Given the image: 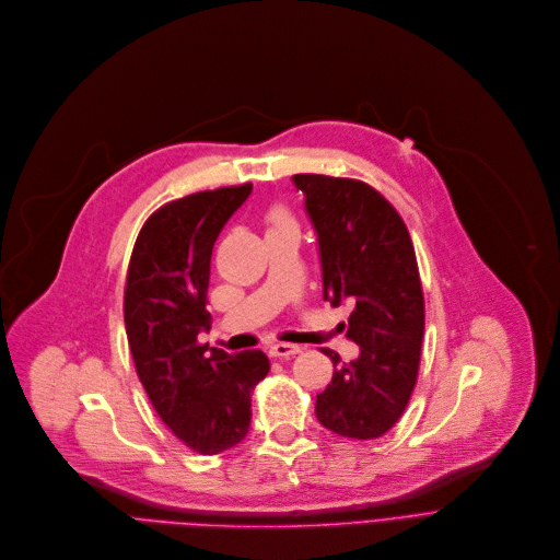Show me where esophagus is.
Masks as SVG:
<instances>
[{"label":"esophagus","mask_w":560,"mask_h":560,"mask_svg":"<svg viewBox=\"0 0 560 560\" xmlns=\"http://www.w3.org/2000/svg\"><path fill=\"white\" fill-rule=\"evenodd\" d=\"M269 353H271V358H291V355L300 353V347L289 345V342H276L269 347Z\"/></svg>","instance_id":"esophagus-1"}]
</instances>
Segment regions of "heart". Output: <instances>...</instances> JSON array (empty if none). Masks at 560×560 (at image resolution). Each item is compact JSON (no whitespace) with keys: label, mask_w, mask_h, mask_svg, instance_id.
Returning a JSON list of instances; mask_svg holds the SVG:
<instances>
[{"label":"heart","mask_w":560,"mask_h":560,"mask_svg":"<svg viewBox=\"0 0 560 560\" xmlns=\"http://www.w3.org/2000/svg\"><path fill=\"white\" fill-rule=\"evenodd\" d=\"M265 220H267L269 230H273V228H282V225H293V218H291L289 209H287V207H282V205H273V207L267 211Z\"/></svg>","instance_id":"heart-1"}]
</instances>
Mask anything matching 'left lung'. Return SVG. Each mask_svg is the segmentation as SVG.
I'll use <instances>...</instances> for the list:
<instances>
[{
    "label": "left lung",
    "mask_w": 560,
    "mask_h": 560,
    "mask_svg": "<svg viewBox=\"0 0 560 560\" xmlns=\"http://www.w3.org/2000/svg\"><path fill=\"white\" fill-rule=\"evenodd\" d=\"M317 232L324 300L355 304L347 338L360 358L332 360L317 395L324 428L349 439H377L404 415L417 384L423 340V291L415 247L397 209L355 178L295 174Z\"/></svg>",
    "instance_id": "obj_1"
}]
</instances>
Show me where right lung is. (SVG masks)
I'll list each match as a JSON object with an SVG mask.
<instances>
[{"label": "right lung", "instance_id": "obj_1", "mask_svg": "<svg viewBox=\"0 0 560 560\" xmlns=\"http://www.w3.org/2000/svg\"><path fill=\"white\" fill-rule=\"evenodd\" d=\"M252 183L196 191L156 209L128 265L124 315L137 375L165 425L200 455L234 448L249 432L252 393L269 373L262 351L225 353L198 342L211 249Z\"/></svg>", "mask_w": 560, "mask_h": 560}]
</instances>
